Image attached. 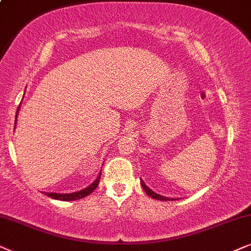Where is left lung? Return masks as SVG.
<instances>
[{
  "instance_id": "obj_1",
  "label": "left lung",
  "mask_w": 251,
  "mask_h": 251,
  "mask_svg": "<svg viewBox=\"0 0 251 251\" xmlns=\"http://www.w3.org/2000/svg\"><path fill=\"white\" fill-rule=\"evenodd\" d=\"M141 185H142V188L145 189V192L148 194L149 196H151L152 199H156V200H160V201H168V200H170V199H168V198H165V196H160V195H158V194H156V193H153L151 189L150 188H148V187H147L146 185H145V182L142 181L141 180Z\"/></svg>"
}]
</instances>
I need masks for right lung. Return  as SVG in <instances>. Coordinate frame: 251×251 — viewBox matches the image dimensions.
Here are the masks:
<instances>
[{"mask_svg": "<svg viewBox=\"0 0 251 251\" xmlns=\"http://www.w3.org/2000/svg\"><path fill=\"white\" fill-rule=\"evenodd\" d=\"M17 117V116H16ZM100 179H101V175L98 176V179L95 180L94 182L92 183L91 186L87 187V188L80 190V192L76 193H71V194H56V193H46V195H48L49 198L59 200V201H75V200H80L88 196L89 194H92L96 189V187L99 186Z\"/></svg>", "mask_w": 251, "mask_h": 251, "instance_id": "add662e5", "label": "right lung"}]
</instances>
